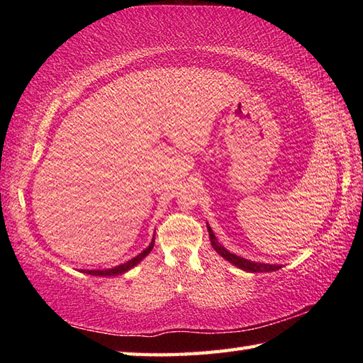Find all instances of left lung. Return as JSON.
I'll return each mask as SVG.
<instances>
[{
	"label": "left lung",
	"instance_id": "8db88e82",
	"mask_svg": "<svg viewBox=\"0 0 363 363\" xmlns=\"http://www.w3.org/2000/svg\"><path fill=\"white\" fill-rule=\"evenodd\" d=\"M207 230H209V237H211V243L213 246V250L217 251L223 259H226L230 264L245 269V272H250V273H267V272H276V269H279L281 265H272V264H260V262H251L248 259H243L240 256H235V254L229 252L225 246H221L217 240V237H215L213 230L211 229V226L207 225Z\"/></svg>",
	"mask_w": 363,
	"mask_h": 363
}]
</instances>
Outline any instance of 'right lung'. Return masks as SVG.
Here are the masks:
<instances>
[{
	"label": "right lung",
	"mask_w": 363,
	"mask_h": 363,
	"mask_svg": "<svg viewBox=\"0 0 363 363\" xmlns=\"http://www.w3.org/2000/svg\"><path fill=\"white\" fill-rule=\"evenodd\" d=\"M152 246H154V238H152V242L150 243V246L146 250H143L140 254H138V256H135L134 259H130V260H128L126 264H121V265H118V267H113V268H109V269H84V273H87V274H94V276H118V274H121V273H126L128 269H130V268H134L137 264H140V262L148 256V254L151 252V250H152Z\"/></svg>",
	"instance_id": "right-lung-1"
}]
</instances>
